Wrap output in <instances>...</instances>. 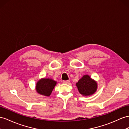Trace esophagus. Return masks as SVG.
Wrapping results in <instances>:
<instances>
[{
    "label": "esophagus",
    "instance_id": "esophagus-1",
    "mask_svg": "<svg viewBox=\"0 0 129 129\" xmlns=\"http://www.w3.org/2000/svg\"><path fill=\"white\" fill-rule=\"evenodd\" d=\"M62 83H64V84H69V83H70V81H62Z\"/></svg>",
    "mask_w": 129,
    "mask_h": 129
}]
</instances>
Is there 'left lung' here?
I'll return each mask as SVG.
<instances>
[{
  "instance_id": "left-lung-1",
  "label": "left lung",
  "mask_w": 129,
  "mask_h": 129,
  "mask_svg": "<svg viewBox=\"0 0 129 129\" xmlns=\"http://www.w3.org/2000/svg\"><path fill=\"white\" fill-rule=\"evenodd\" d=\"M76 86L79 93L83 96H87L94 94L96 91L98 83L89 76L85 75L76 83Z\"/></svg>"
}]
</instances>
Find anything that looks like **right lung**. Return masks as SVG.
I'll return each mask as SVG.
<instances>
[{
  "instance_id": "obj_1",
  "label": "right lung",
  "mask_w": 129,
  "mask_h": 129,
  "mask_svg": "<svg viewBox=\"0 0 129 129\" xmlns=\"http://www.w3.org/2000/svg\"><path fill=\"white\" fill-rule=\"evenodd\" d=\"M57 84V82L49 78H42L36 84L35 89L39 94L46 96H49Z\"/></svg>"
}]
</instances>
